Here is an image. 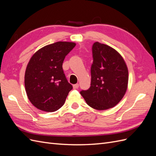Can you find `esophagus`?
<instances>
[{
	"label": "esophagus",
	"instance_id": "esophagus-1",
	"mask_svg": "<svg viewBox=\"0 0 156 156\" xmlns=\"http://www.w3.org/2000/svg\"><path fill=\"white\" fill-rule=\"evenodd\" d=\"M79 84H75L73 85V87L74 89H77V88H79Z\"/></svg>",
	"mask_w": 156,
	"mask_h": 156
}]
</instances>
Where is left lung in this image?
I'll list each match as a JSON object with an SVG mask.
<instances>
[{
  "mask_svg": "<svg viewBox=\"0 0 156 156\" xmlns=\"http://www.w3.org/2000/svg\"><path fill=\"white\" fill-rule=\"evenodd\" d=\"M91 84L81 94L96 110H106L119 103L127 88L128 69L124 58L111 47L99 42L92 45Z\"/></svg>",
  "mask_w": 156,
  "mask_h": 156,
  "instance_id": "8db88e82",
  "label": "left lung"
}]
</instances>
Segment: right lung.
Returning <instances> with one entry per match:
<instances>
[{
  "mask_svg": "<svg viewBox=\"0 0 156 156\" xmlns=\"http://www.w3.org/2000/svg\"><path fill=\"white\" fill-rule=\"evenodd\" d=\"M75 45L73 42H56L37 51L30 59L25 87L28 98L38 109L54 112L64 104L73 87L65 76L62 64Z\"/></svg>",
  "mask_w": 156,
  "mask_h": 156,
  "instance_id": "add662e5",
  "label": "right lung"
}]
</instances>
